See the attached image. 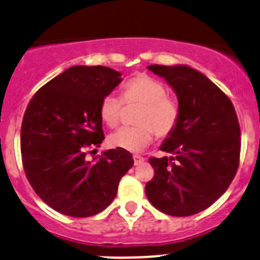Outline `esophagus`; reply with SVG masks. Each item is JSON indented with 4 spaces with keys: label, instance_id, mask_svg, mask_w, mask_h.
<instances>
[{
    "label": "esophagus",
    "instance_id": "1",
    "mask_svg": "<svg viewBox=\"0 0 260 260\" xmlns=\"http://www.w3.org/2000/svg\"><path fill=\"white\" fill-rule=\"evenodd\" d=\"M133 158H134V164L135 165H140V164H143L144 162V157H142V156H139V154H134V156H133Z\"/></svg>",
    "mask_w": 260,
    "mask_h": 260
}]
</instances>
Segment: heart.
Listing matches in <instances>:
<instances>
[{
    "mask_svg": "<svg viewBox=\"0 0 260 260\" xmlns=\"http://www.w3.org/2000/svg\"><path fill=\"white\" fill-rule=\"evenodd\" d=\"M126 103H139L135 122L138 125L123 127L108 138L113 148L137 152L147 147L157 137L165 138L175 130L180 117V107L174 98L166 95V87L156 78L147 75H135L122 87ZM99 116L109 127L120 125L122 101L117 95L108 94L102 99Z\"/></svg>",
    "mask_w": 260,
    "mask_h": 260,
    "instance_id": "b5f03b06",
    "label": "heart"
}]
</instances>
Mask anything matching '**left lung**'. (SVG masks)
<instances>
[{"label":"left lung","mask_w":260,"mask_h":260,"mask_svg":"<svg viewBox=\"0 0 260 260\" xmlns=\"http://www.w3.org/2000/svg\"><path fill=\"white\" fill-rule=\"evenodd\" d=\"M148 70L173 87L180 117L161 146V151L173 156L149 158L154 177L146 184V194L168 215H193L222 196L237 173L239 118L230 98L199 71L158 64Z\"/></svg>","instance_id":"8db88e82"}]
</instances>
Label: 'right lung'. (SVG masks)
Wrapping results in <instances>:
<instances>
[{
  "label": "right lung",
  "mask_w": 260,
  "mask_h": 260,
  "mask_svg": "<svg viewBox=\"0 0 260 260\" xmlns=\"http://www.w3.org/2000/svg\"><path fill=\"white\" fill-rule=\"evenodd\" d=\"M120 77L108 67H71L45 83L25 109L20 132L25 175L38 197L64 215L103 211L134 165L132 153L121 148L86 158L104 140L99 106Z\"/></svg>",
  "instance_id": "1"
}]
</instances>
